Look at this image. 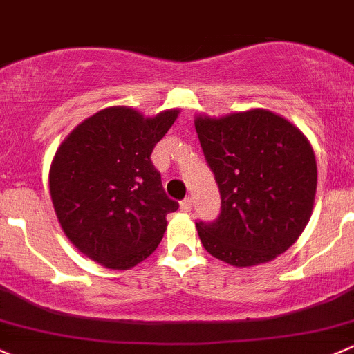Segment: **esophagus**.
I'll return each mask as SVG.
<instances>
[{"label": "esophagus", "instance_id": "obj_1", "mask_svg": "<svg viewBox=\"0 0 354 354\" xmlns=\"http://www.w3.org/2000/svg\"><path fill=\"white\" fill-rule=\"evenodd\" d=\"M192 209V199L191 198H185L184 201H180V211L184 213H189Z\"/></svg>", "mask_w": 354, "mask_h": 354}]
</instances>
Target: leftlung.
<instances>
[{"mask_svg":"<svg viewBox=\"0 0 354 354\" xmlns=\"http://www.w3.org/2000/svg\"><path fill=\"white\" fill-rule=\"evenodd\" d=\"M194 124L221 196L220 216L196 223L203 247L235 268L272 261L310 220L317 189L310 143L266 109L199 115Z\"/></svg>","mask_w":354,"mask_h":354,"instance_id":"8db88e82","label":"left lung"}]
</instances>
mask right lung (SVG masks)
Segmentation results:
<instances>
[{"instance_id": "obj_1", "label": "right lung", "mask_w": 354, "mask_h": 354, "mask_svg": "<svg viewBox=\"0 0 354 354\" xmlns=\"http://www.w3.org/2000/svg\"><path fill=\"white\" fill-rule=\"evenodd\" d=\"M177 109L145 118L109 107L68 134L49 170L50 199L73 245L109 269H131L155 252L167 214L178 203L165 194L151 151L176 122Z\"/></svg>"}]
</instances>
